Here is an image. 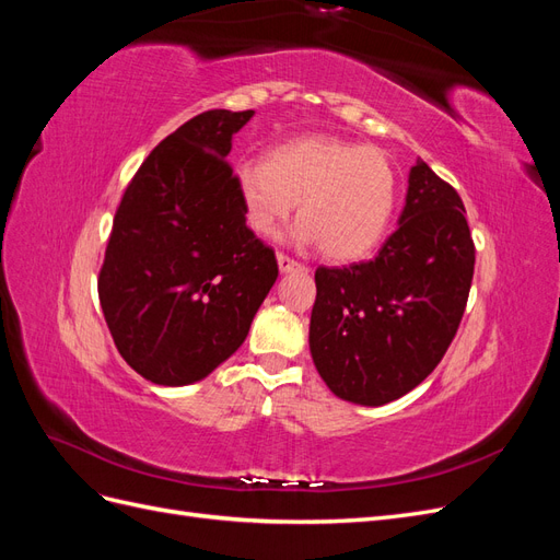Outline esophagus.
Here are the masks:
<instances>
[{
	"mask_svg": "<svg viewBox=\"0 0 560 560\" xmlns=\"http://www.w3.org/2000/svg\"><path fill=\"white\" fill-rule=\"evenodd\" d=\"M278 268H280V273H292V270H301L303 266H301L299 261L287 257V254L280 252V254H278Z\"/></svg>",
	"mask_w": 560,
	"mask_h": 560,
	"instance_id": "obj_1",
	"label": "esophagus"
}]
</instances>
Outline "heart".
<instances>
[{"instance_id":"b5f03b06","label":"heart","mask_w":560,"mask_h":560,"mask_svg":"<svg viewBox=\"0 0 560 560\" xmlns=\"http://www.w3.org/2000/svg\"><path fill=\"white\" fill-rule=\"evenodd\" d=\"M247 226L276 238L299 202L292 243L319 245L331 261H360L393 224L399 175L385 151L331 135H306L235 167Z\"/></svg>"}]
</instances>
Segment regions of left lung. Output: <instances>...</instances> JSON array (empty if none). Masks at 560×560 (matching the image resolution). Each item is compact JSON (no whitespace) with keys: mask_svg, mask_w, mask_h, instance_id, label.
I'll return each mask as SVG.
<instances>
[{"mask_svg":"<svg viewBox=\"0 0 560 560\" xmlns=\"http://www.w3.org/2000/svg\"><path fill=\"white\" fill-rule=\"evenodd\" d=\"M397 231L371 261L315 270L311 354L331 393L383 406L442 362L474 276L465 206L425 161L409 173Z\"/></svg>","mask_w":560,"mask_h":560,"instance_id":"1","label":"left lung"}]
</instances>
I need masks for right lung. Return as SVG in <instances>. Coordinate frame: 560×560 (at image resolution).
I'll use <instances>...</instances> for the list:
<instances>
[{"instance_id": "1", "label": "right lung", "mask_w": 560, "mask_h": 560, "mask_svg": "<svg viewBox=\"0 0 560 560\" xmlns=\"http://www.w3.org/2000/svg\"><path fill=\"white\" fill-rule=\"evenodd\" d=\"M247 112L194 116L151 151L116 210L97 294L121 358L156 385L208 378L243 346L278 280L245 226L233 135Z\"/></svg>"}]
</instances>
